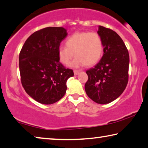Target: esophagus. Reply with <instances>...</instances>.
I'll return each instance as SVG.
<instances>
[{"label":"esophagus","mask_w":148,"mask_h":148,"mask_svg":"<svg viewBox=\"0 0 148 148\" xmlns=\"http://www.w3.org/2000/svg\"><path fill=\"white\" fill-rule=\"evenodd\" d=\"M79 72H80V71H79V70H74V74L75 75H77V74H79Z\"/></svg>","instance_id":"obj_1"}]
</instances>
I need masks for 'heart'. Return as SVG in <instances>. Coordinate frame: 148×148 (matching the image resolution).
I'll list each match as a JSON object with an SVG mask.
<instances>
[{"label": "heart", "instance_id": "heart-1", "mask_svg": "<svg viewBox=\"0 0 148 148\" xmlns=\"http://www.w3.org/2000/svg\"><path fill=\"white\" fill-rule=\"evenodd\" d=\"M65 46L58 47V58L63 65H67L75 57L72 65L74 67L92 66L97 63L103 55V40L95 32H77L65 41Z\"/></svg>", "mask_w": 148, "mask_h": 148}]
</instances>
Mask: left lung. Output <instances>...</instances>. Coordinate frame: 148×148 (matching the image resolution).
Instances as JSON below:
<instances>
[{
	"label": "left lung",
	"instance_id": "left-lung-1",
	"mask_svg": "<svg viewBox=\"0 0 148 148\" xmlns=\"http://www.w3.org/2000/svg\"><path fill=\"white\" fill-rule=\"evenodd\" d=\"M98 34L103 40L104 53L95 67L87 70L85 85L88 97L98 104H108L124 92L128 82L129 53L116 32L99 26Z\"/></svg>",
	"mask_w": 148,
	"mask_h": 148
}]
</instances>
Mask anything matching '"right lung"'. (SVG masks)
I'll return each mask as SVG.
<instances>
[{"mask_svg":"<svg viewBox=\"0 0 148 148\" xmlns=\"http://www.w3.org/2000/svg\"><path fill=\"white\" fill-rule=\"evenodd\" d=\"M62 27H47L26 40L19 55L22 87L38 103L51 104L64 96L68 78L73 71L66 69L58 58V47L66 38Z\"/></svg>","mask_w":148,"mask_h":148,"instance_id":"obj_1","label":"right lung"}]
</instances>
